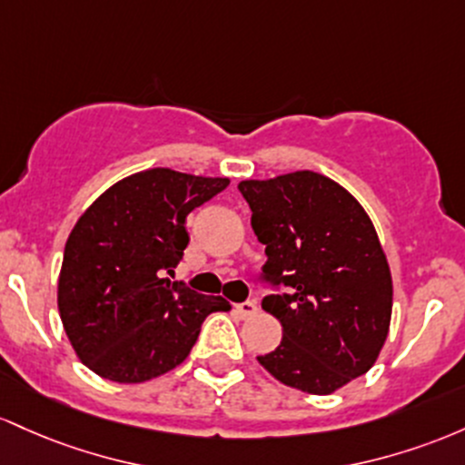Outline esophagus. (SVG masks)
I'll return each mask as SVG.
<instances>
[{
  "label": "esophagus",
  "instance_id": "1",
  "mask_svg": "<svg viewBox=\"0 0 465 465\" xmlns=\"http://www.w3.org/2000/svg\"><path fill=\"white\" fill-rule=\"evenodd\" d=\"M257 302L254 301H246V302H239V305H234V312H237L239 318H250L257 314Z\"/></svg>",
  "mask_w": 465,
  "mask_h": 465
}]
</instances>
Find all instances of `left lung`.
Instances as JSON below:
<instances>
[{
  "mask_svg": "<svg viewBox=\"0 0 465 465\" xmlns=\"http://www.w3.org/2000/svg\"><path fill=\"white\" fill-rule=\"evenodd\" d=\"M239 191L268 254L263 279L292 288L261 302L283 338L259 364L292 389L330 395L367 373L389 336L393 281L373 222L314 171L243 180Z\"/></svg>",
  "mask_w": 465,
  "mask_h": 465,
  "instance_id": "left-lung-1",
  "label": "left lung"
}]
</instances>
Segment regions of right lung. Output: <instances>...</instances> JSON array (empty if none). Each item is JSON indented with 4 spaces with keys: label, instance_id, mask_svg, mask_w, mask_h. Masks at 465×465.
I'll return each mask as SVG.
<instances>
[{
    "label": "right lung",
    "instance_id": "right-lung-1",
    "mask_svg": "<svg viewBox=\"0 0 465 465\" xmlns=\"http://www.w3.org/2000/svg\"><path fill=\"white\" fill-rule=\"evenodd\" d=\"M228 184L158 166L123 177L78 217L56 302L87 369L112 382H147L189 358L208 314L231 310L223 296L164 279L189 246V213Z\"/></svg>",
    "mask_w": 465,
    "mask_h": 465
}]
</instances>
